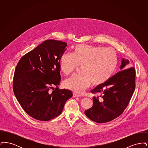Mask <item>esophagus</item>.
Returning a JSON list of instances; mask_svg holds the SVG:
<instances>
[{
	"label": "esophagus",
	"mask_w": 148,
	"mask_h": 148,
	"mask_svg": "<svg viewBox=\"0 0 148 148\" xmlns=\"http://www.w3.org/2000/svg\"><path fill=\"white\" fill-rule=\"evenodd\" d=\"M73 97H75V98H76V97H80L81 95H79V94H77V93H75V92H74L73 93Z\"/></svg>",
	"instance_id": "esophagus-1"
}]
</instances>
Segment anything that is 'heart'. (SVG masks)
<instances>
[{
	"instance_id": "obj_1",
	"label": "heart",
	"mask_w": 148,
	"mask_h": 148,
	"mask_svg": "<svg viewBox=\"0 0 148 148\" xmlns=\"http://www.w3.org/2000/svg\"><path fill=\"white\" fill-rule=\"evenodd\" d=\"M116 52L112 48L79 44L73 54L65 53L60 60V69L67 75L81 66L82 73L73 75L64 82L65 88L80 92L92 85L104 84L111 77L117 65Z\"/></svg>"
}]
</instances>
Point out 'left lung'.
Returning <instances> with one entry per match:
<instances>
[{"instance_id":"1","label":"left lung","mask_w":148,"mask_h":148,"mask_svg":"<svg viewBox=\"0 0 148 148\" xmlns=\"http://www.w3.org/2000/svg\"><path fill=\"white\" fill-rule=\"evenodd\" d=\"M128 63L129 60L123 59L121 71L91 91L98 96L94 97L92 106L85 112L89 119L98 123L109 122L119 116L126 109L135 88V69L133 66L127 69Z\"/></svg>"}]
</instances>
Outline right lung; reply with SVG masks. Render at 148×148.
Returning a JSON list of instances; mask_svg holds the SVG:
<instances>
[{
    "instance_id": "add662e5",
    "label": "right lung",
    "mask_w": 148,
    "mask_h": 148,
    "mask_svg": "<svg viewBox=\"0 0 148 148\" xmlns=\"http://www.w3.org/2000/svg\"><path fill=\"white\" fill-rule=\"evenodd\" d=\"M66 46L62 41L45 40L22 56L16 66L14 95L23 110L35 119L49 121L58 116L73 96L71 90L58 87L61 81L60 60Z\"/></svg>"
}]
</instances>
